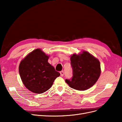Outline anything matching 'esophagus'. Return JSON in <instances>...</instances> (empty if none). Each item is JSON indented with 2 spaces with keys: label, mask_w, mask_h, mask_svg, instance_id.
Returning <instances> with one entry per match:
<instances>
[{
  "label": "esophagus",
  "mask_w": 122,
  "mask_h": 122,
  "mask_svg": "<svg viewBox=\"0 0 122 122\" xmlns=\"http://www.w3.org/2000/svg\"><path fill=\"white\" fill-rule=\"evenodd\" d=\"M60 75H61V76H64V72H63V71H61V72H60Z\"/></svg>",
  "instance_id": "esophagus-1"
}]
</instances>
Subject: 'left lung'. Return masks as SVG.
<instances>
[{
	"label": "left lung",
	"instance_id": "obj_1",
	"mask_svg": "<svg viewBox=\"0 0 122 122\" xmlns=\"http://www.w3.org/2000/svg\"><path fill=\"white\" fill-rule=\"evenodd\" d=\"M73 70L71 79H66L67 84L72 88L85 91L92 86L98 80L101 73L99 60L87 51L71 57Z\"/></svg>",
	"mask_w": 122,
	"mask_h": 122
}]
</instances>
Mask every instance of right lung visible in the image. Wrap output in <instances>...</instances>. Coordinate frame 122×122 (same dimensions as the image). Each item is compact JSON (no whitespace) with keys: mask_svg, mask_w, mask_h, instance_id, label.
<instances>
[{"mask_svg":"<svg viewBox=\"0 0 122 122\" xmlns=\"http://www.w3.org/2000/svg\"><path fill=\"white\" fill-rule=\"evenodd\" d=\"M49 57L41 49H36L19 65V74L23 84L31 92L38 94L46 92L60 75L48 62Z\"/></svg>","mask_w":122,"mask_h":122,"instance_id":"obj_1","label":"right lung"}]
</instances>
